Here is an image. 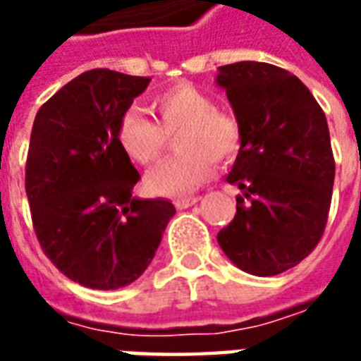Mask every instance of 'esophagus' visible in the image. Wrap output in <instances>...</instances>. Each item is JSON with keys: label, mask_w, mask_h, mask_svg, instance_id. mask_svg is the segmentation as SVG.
<instances>
[{"label": "esophagus", "mask_w": 361, "mask_h": 361, "mask_svg": "<svg viewBox=\"0 0 361 361\" xmlns=\"http://www.w3.org/2000/svg\"><path fill=\"white\" fill-rule=\"evenodd\" d=\"M195 203H199V197H181V199H176L173 204L178 209H188V207H193Z\"/></svg>", "instance_id": "obj_1"}]
</instances>
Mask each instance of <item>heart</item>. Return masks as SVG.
Instances as JSON below:
<instances>
[{
  "label": "heart",
  "instance_id": "heart-1",
  "mask_svg": "<svg viewBox=\"0 0 361 361\" xmlns=\"http://www.w3.org/2000/svg\"><path fill=\"white\" fill-rule=\"evenodd\" d=\"M150 108L158 123L141 110L129 108L118 121V142L133 162L157 164L168 147V137L178 135V154L158 166L149 178L157 195H188L214 173V160L230 162L242 147V127L234 114L214 106L209 92L191 82H178L152 96Z\"/></svg>",
  "mask_w": 361,
  "mask_h": 361
}]
</instances>
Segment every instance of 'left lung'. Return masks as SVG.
I'll return each instance as SVG.
<instances>
[{
	"mask_svg": "<svg viewBox=\"0 0 361 361\" xmlns=\"http://www.w3.org/2000/svg\"><path fill=\"white\" fill-rule=\"evenodd\" d=\"M242 127L226 181L242 189L219 245L242 271L274 276L315 250L325 232L334 157L325 111L295 75L271 63L219 67Z\"/></svg>",
	"mask_w": 361,
	"mask_h": 361,
	"instance_id": "obj_1",
	"label": "left lung"
}]
</instances>
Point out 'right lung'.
I'll list each match as a JSON object with an SVG mask.
<instances>
[{
	"label": "right lung",
	"instance_id": "right-lung-1",
	"mask_svg": "<svg viewBox=\"0 0 361 361\" xmlns=\"http://www.w3.org/2000/svg\"><path fill=\"white\" fill-rule=\"evenodd\" d=\"M149 77L90 69L42 104L30 133L27 189L40 247L67 279L118 290L147 271L176 209L137 199L141 180L116 137Z\"/></svg>",
	"mask_w": 361,
	"mask_h": 361
}]
</instances>
